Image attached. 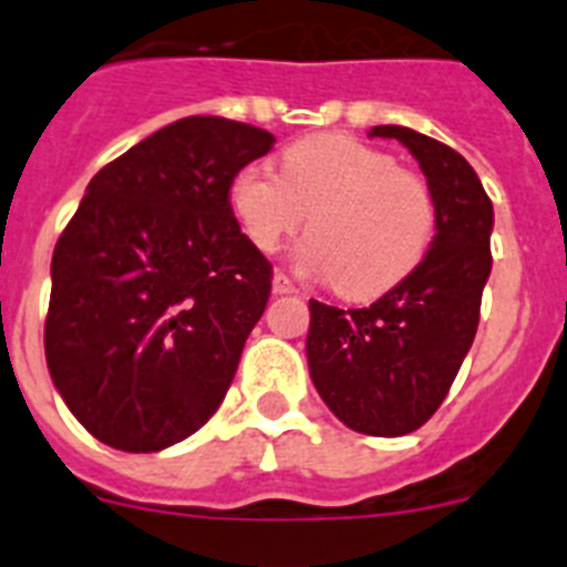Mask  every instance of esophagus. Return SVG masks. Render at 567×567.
Returning a JSON list of instances; mask_svg holds the SVG:
<instances>
[{
  "mask_svg": "<svg viewBox=\"0 0 567 567\" xmlns=\"http://www.w3.org/2000/svg\"><path fill=\"white\" fill-rule=\"evenodd\" d=\"M272 292H275V295H292V292H298V287H295L292 278H289L287 272H275V278H272Z\"/></svg>",
  "mask_w": 567,
  "mask_h": 567,
  "instance_id": "obj_1",
  "label": "esophagus"
}]
</instances>
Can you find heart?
Wrapping results in <instances>:
<instances>
[{
  "instance_id": "1",
  "label": "heart",
  "mask_w": 567,
  "mask_h": 567,
  "mask_svg": "<svg viewBox=\"0 0 567 567\" xmlns=\"http://www.w3.org/2000/svg\"><path fill=\"white\" fill-rule=\"evenodd\" d=\"M229 204L260 252H275L309 215V238L298 249L303 272L332 278L352 300L378 298L423 264L437 233V204L423 175L343 133H320L289 144L280 175L244 167Z\"/></svg>"
}]
</instances>
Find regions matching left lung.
Segmentation results:
<instances>
[{
    "label": "left lung",
    "mask_w": 567,
    "mask_h": 567,
    "mask_svg": "<svg viewBox=\"0 0 567 567\" xmlns=\"http://www.w3.org/2000/svg\"><path fill=\"white\" fill-rule=\"evenodd\" d=\"M369 135L398 138L423 167L437 204V235L417 269L365 309L309 300V374L349 429L372 437L417 432L452 389L480 323L491 275L494 207L457 150L398 124Z\"/></svg>",
    "instance_id": "left-lung-1"
}]
</instances>
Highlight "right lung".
I'll return each instance as SVG.
<instances>
[{
  "mask_svg": "<svg viewBox=\"0 0 567 567\" xmlns=\"http://www.w3.org/2000/svg\"><path fill=\"white\" fill-rule=\"evenodd\" d=\"M272 144L252 124L187 115L87 184L53 249L44 358L102 443L162 452L221 405L272 292L229 187Z\"/></svg>",
  "mask_w": 567,
  "mask_h": 567,
  "instance_id": "right-lung-1",
  "label": "right lung"
}]
</instances>
